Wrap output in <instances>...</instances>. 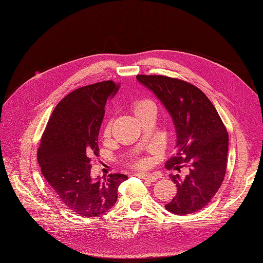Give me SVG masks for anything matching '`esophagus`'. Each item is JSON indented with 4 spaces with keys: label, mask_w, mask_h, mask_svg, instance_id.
Returning a JSON list of instances; mask_svg holds the SVG:
<instances>
[{
    "label": "esophagus",
    "mask_w": 263,
    "mask_h": 263,
    "mask_svg": "<svg viewBox=\"0 0 263 263\" xmlns=\"http://www.w3.org/2000/svg\"><path fill=\"white\" fill-rule=\"evenodd\" d=\"M138 177L140 178H143V180H147L149 182H156L157 181V175L155 174H144V173H138V174H136Z\"/></svg>",
    "instance_id": "obj_1"
}]
</instances>
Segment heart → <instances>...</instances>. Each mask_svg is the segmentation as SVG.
<instances>
[{
	"label": "heart",
	"mask_w": 263,
	"mask_h": 263,
	"mask_svg": "<svg viewBox=\"0 0 263 263\" xmlns=\"http://www.w3.org/2000/svg\"><path fill=\"white\" fill-rule=\"evenodd\" d=\"M131 110L137 119H139V117H141L142 115L148 113V111H156V106L154 105L153 102H150L148 99H138L131 105ZM110 127L111 123L110 121H108L105 124L103 130V136L105 138L109 137ZM130 165L133 170H146L149 168L150 165H152V159L149 157H139L135 160H132Z\"/></svg>",
	"instance_id": "obj_1"
}]
</instances>
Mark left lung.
Segmentation results:
<instances>
[{
    "label": "left lung",
    "instance_id": "1",
    "mask_svg": "<svg viewBox=\"0 0 263 263\" xmlns=\"http://www.w3.org/2000/svg\"><path fill=\"white\" fill-rule=\"evenodd\" d=\"M138 81L153 90L175 124L177 150L167 170L185 167L170 175L176 194L165 208L190 215L208 204L219 190L227 168L228 132L209 98L192 83L166 76L138 74Z\"/></svg>",
    "mask_w": 263,
    "mask_h": 263
}]
</instances>
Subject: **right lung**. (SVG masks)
I'll use <instances>...</instances> for the list:
<instances>
[{"instance_id": "obj_1", "label": "right lung", "mask_w": 263, "mask_h": 263, "mask_svg": "<svg viewBox=\"0 0 263 263\" xmlns=\"http://www.w3.org/2000/svg\"><path fill=\"white\" fill-rule=\"evenodd\" d=\"M120 89L111 80L76 89L54 108L37 150L43 176L66 209L83 217L107 212L127 176H90L91 158L99 155L98 135L105 105Z\"/></svg>"}]
</instances>
